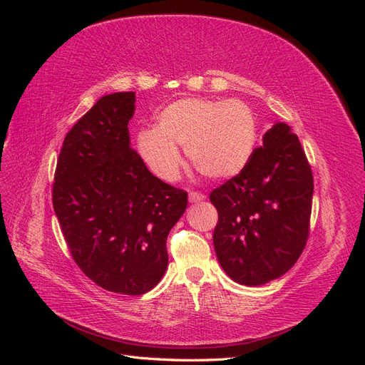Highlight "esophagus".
I'll use <instances>...</instances> for the list:
<instances>
[{
    "instance_id": "1",
    "label": "esophagus",
    "mask_w": 365,
    "mask_h": 365,
    "mask_svg": "<svg viewBox=\"0 0 365 365\" xmlns=\"http://www.w3.org/2000/svg\"><path fill=\"white\" fill-rule=\"evenodd\" d=\"M204 200H205V196L202 193H200V192H190L189 193V201L192 204H197V202H201Z\"/></svg>"
}]
</instances>
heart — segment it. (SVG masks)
Instances as JSON below:
<instances>
[{
	"instance_id": "heart-1",
	"label": "heart",
	"mask_w": 365,
	"mask_h": 365,
	"mask_svg": "<svg viewBox=\"0 0 365 365\" xmlns=\"http://www.w3.org/2000/svg\"><path fill=\"white\" fill-rule=\"evenodd\" d=\"M257 141V115L245 102L190 97L163 108L155 129L138 134L137 149L161 180L180 175L182 148L208 180L228 181L248 168Z\"/></svg>"
}]
</instances>
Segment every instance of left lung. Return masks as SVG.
Segmentation results:
<instances>
[{
	"mask_svg": "<svg viewBox=\"0 0 365 365\" xmlns=\"http://www.w3.org/2000/svg\"><path fill=\"white\" fill-rule=\"evenodd\" d=\"M248 168L210 193L219 220L213 245L230 279L259 286L282 277L309 236L314 178L300 140L277 121Z\"/></svg>",
	"mask_w": 365,
	"mask_h": 365,
	"instance_id": "8db88e82",
	"label": "left lung"
}]
</instances>
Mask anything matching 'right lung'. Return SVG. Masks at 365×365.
<instances>
[{"label":"right lung","instance_id":"obj_1","mask_svg":"<svg viewBox=\"0 0 365 365\" xmlns=\"http://www.w3.org/2000/svg\"><path fill=\"white\" fill-rule=\"evenodd\" d=\"M135 93L98 98L63 140L53 208L74 262L101 288L141 295L168 268L165 240L187 193L163 182L130 148Z\"/></svg>","mask_w":365,"mask_h":365}]
</instances>
